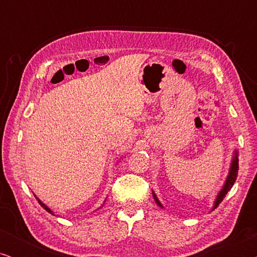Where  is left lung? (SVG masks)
I'll use <instances>...</instances> for the list:
<instances>
[{"instance_id":"1","label":"left lung","mask_w":257,"mask_h":257,"mask_svg":"<svg viewBox=\"0 0 257 257\" xmlns=\"http://www.w3.org/2000/svg\"><path fill=\"white\" fill-rule=\"evenodd\" d=\"M237 172H238V159H237V152H236V151H235V156L233 158V161H231V166H230L229 174H228L227 180H226V182H224L223 188L221 189L220 193H219V195H217V198L215 200V203H214L213 209H215L216 207L219 206V203L222 201L223 198H224V196H226V194L228 193V191H229V189L233 187L234 182H235V180H236ZM153 196H154V200H156L157 205L160 206V207H163V205H161V203L159 202V200L157 199V196H156V194H154V193H153Z\"/></svg>"}]
</instances>
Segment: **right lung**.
<instances>
[{
    "label": "right lung",
    "instance_id": "add662e5",
    "mask_svg": "<svg viewBox=\"0 0 257 257\" xmlns=\"http://www.w3.org/2000/svg\"><path fill=\"white\" fill-rule=\"evenodd\" d=\"M36 199H37V198H36ZM37 200H38V203H40V205H41L42 207H43V208H44L45 210H47V212H49V213H51V214H52V212H51V210H50V209H49V208H48V207H47V206H45V205H44V203H43V202H42L40 199H37Z\"/></svg>",
    "mask_w": 257,
    "mask_h": 257
}]
</instances>
